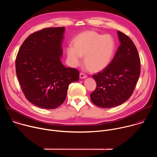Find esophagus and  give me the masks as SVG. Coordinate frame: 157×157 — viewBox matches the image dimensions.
<instances>
[{"mask_svg":"<svg viewBox=\"0 0 157 157\" xmlns=\"http://www.w3.org/2000/svg\"><path fill=\"white\" fill-rule=\"evenodd\" d=\"M79 78H80L81 79H84V78H87V76H86V75H84V74L81 73L79 74Z\"/></svg>","mask_w":157,"mask_h":157,"instance_id":"34e87169","label":"esophagus"}]
</instances>
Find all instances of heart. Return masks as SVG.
Masks as SVG:
<instances>
[{"mask_svg": "<svg viewBox=\"0 0 157 157\" xmlns=\"http://www.w3.org/2000/svg\"><path fill=\"white\" fill-rule=\"evenodd\" d=\"M116 50V42L109 34L102 35L92 30L78 35L72 44L66 48L68 64L76 68L82 62V56L86 68L94 71L104 70L110 64Z\"/></svg>", "mask_w": 157, "mask_h": 157, "instance_id": "heart-1", "label": "heart"}]
</instances>
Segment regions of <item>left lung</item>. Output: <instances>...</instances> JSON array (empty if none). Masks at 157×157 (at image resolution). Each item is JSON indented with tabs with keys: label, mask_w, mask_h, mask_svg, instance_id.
I'll list each match as a JSON object with an SVG mask.
<instances>
[{
	"label": "left lung",
	"mask_w": 157,
	"mask_h": 157,
	"mask_svg": "<svg viewBox=\"0 0 157 157\" xmlns=\"http://www.w3.org/2000/svg\"><path fill=\"white\" fill-rule=\"evenodd\" d=\"M120 41L110 64L101 73L93 75L96 90L90 95L91 101L102 108L121 105L132 94L140 73V61L131 39L117 31Z\"/></svg>",
	"instance_id": "left-lung-1"
}]
</instances>
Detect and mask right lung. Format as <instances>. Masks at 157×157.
Returning <instances> with one entry per match:
<instances>
[{"label":"right lung","instance_id":"add662e5","mask_svg":"<svg viewBox=\"0 0 157 157\" xmlns=\"http://www.w3.org/2000/svg\"><path fill=\"white\" fill-rule=\"evenodd\" d=\"M64 27L32 33L20 47L16 73L27 99L40 108L52 109L64 101L68 86L79 80V71L62 64Z\"/></svg>","mask_w":157,"mask_h":157}]
</instances>
